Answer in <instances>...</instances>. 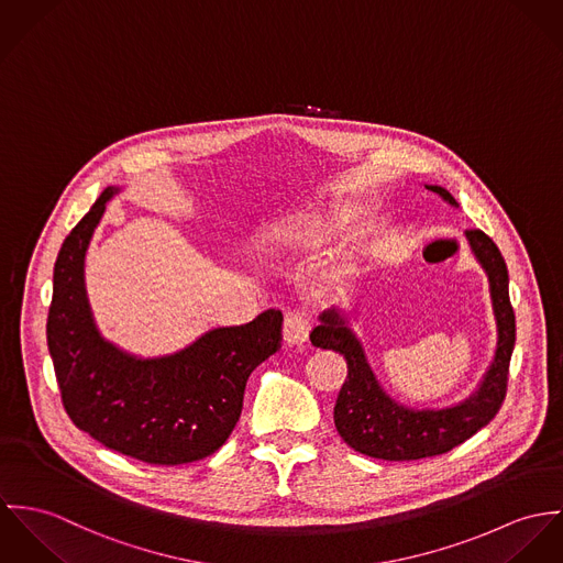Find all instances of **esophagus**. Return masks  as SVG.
I'll return each instance as SVG.
<instances>
[{
    "label": "esophagus",
    "instance_id": "obj_1",
    "mask_svg": "<svg viewBox=\"0 0 563 563\" xmlns=\"http://www.w3.org/2000/svg\"><path fill=\"white\" fill-rule=\"evenodd\" d=\"M311 321L305 312H289L283 323V341L287 345H300L309 339Z\"/></svg>",
    "mask_w": 563,
    "mask_h": 563
}]
</instances>
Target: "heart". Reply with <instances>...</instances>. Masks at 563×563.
<instances>
[{"mask_svg":"<svg viewBox=\"0 0 563 563\" xmlns=\"http://www.w3.org/2000/svg\"><path fill=\"white\" fill-rule=\"evenodd\" d=\"M350 220V213L343 205H319L309 209H296L280 213L278 218L265 222L258 231V246L265 251L280 249H302L323 242L330 233L343 227ZM347 263L339 261L317 269L314 278L319 283H330L345 272Z\"/></svg>","mask_w":563,"mask_h":563,"instance_id":"obj_1","label":"heart"}]
</instances>
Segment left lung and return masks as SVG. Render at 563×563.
<instances>
[{
  "instance_id": "obj_1",
  "label": "left lung",
  "mask_w": 563,
  "mask_h": 563,
  "mask_svg": "<svg viewBox=\"0 0 563 563\" xmlns=\"http://www.w3.org/2000/svg\"><path fill=\"white\" fill-rule=\"evenodd\" d=\"M457 207L455 198L440 186H426ZM468 246L484 267L490 285L493 312L497 321V350L479 388L464 401L440 410H417L390 399L375 379L361 339L350 328L347 314L336 307L319 314L311 343L341 354L347 377L334 406V426L341 438L358 453L388 462H410L451 451L486 428L499 412L507 393L509 358L516 341V317L509 305L507 265L497 244L477 229L464 233Z\"/></svg>"
}]
</instances>
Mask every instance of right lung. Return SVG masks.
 Listing matches in <instances>:
<instances>
[{"instance_id": "add662e5", "label": "right lung", "mask_w": 563, "mask_h": 563, "mask_svg": "<svg viewBox=\"0 0 563 563\" xmlns=\"http://www.w3.org/2000/svg\"><path fill=\"white\" fill-rule=\"evenodd\" d=\"M119 188H106L64 240L54 267L47 345L64 410L108 449L177 466L216 453L231 437L252 372L280 347L283 314L213 328L186 350L137 358L97 330L84 285L92 233Z\"/></svg>"}]
</instances>
